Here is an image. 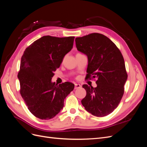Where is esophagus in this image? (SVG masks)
<instances>
[{
  "label": "esophagus",
  "instance_id": "obj_1",
  "mask_svg": "<svg viewBox=\"0 0 147 147\" xmlns=\"http://www.w3.org/2000/svg\"><path fill=\"white\" fill-rule=\"evenodd\" d=\"M81 88V85L80 84H75V89H78Z\"/></svg>",
  "mask_w": 147,
  "mask_h": 147
}]
</instances>
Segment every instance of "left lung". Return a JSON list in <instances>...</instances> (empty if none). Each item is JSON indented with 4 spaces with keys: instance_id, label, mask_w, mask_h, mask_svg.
I'll return each mask as SVG.
<instances>
[{
    "instance_id": "left-lung-1",
    "label": "left lung",
    "mask_w": 147,
    "mask_h": 147,
    "mask_svg": "<svg viewBox=\"0 0 147 147\" xmlns=\"http://www.w3.org/2000/svg\"><path fill=\"white\" fill-rule=\"evenodd\" d=\"M75 43L77 50L88 57L86 78H97L96 88L83 85L86 95L82 104L94 116H107L117 107L124 94L127 75L123 57L115 44L100 34L77 37Z\"/></svg>"
}]
</instances>
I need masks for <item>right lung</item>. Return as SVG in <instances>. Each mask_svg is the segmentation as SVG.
Returning a JSON list of instances; mask_svg holds the SVG:
<instances>
[{
	"mask_svg": "<svg viewBox=\"0 0 147 147\" xmlns=\"http://www.w3.org/2000/svg\"><path fill=\"white\" fill-rule=\"evenodd\" d=\"M74 37L43 36L26 49L18 75L20 93L28 109L41 119L55 117L64 107L65 97L74 84L52 82L54 72L72 50Z\"/></svg>",
	"mask_w": 147,
	"mask_h": 147,
	"instance_id": "add662e5",
	"label": "right lung"
}]
</instances>
